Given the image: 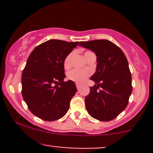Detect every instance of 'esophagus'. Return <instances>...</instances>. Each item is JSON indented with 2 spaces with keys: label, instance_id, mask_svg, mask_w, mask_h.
<instances>
[{
  "label": "esophagus",
  "instance_id": "obj_1",
  "mask_svg": "<svg viewBox=\"0 0 153 153\" xmlns=\"http://www.w3.org/2000/svg\"><path fill=\"white\" fill-rule=\"evenodd\" d=\"M76 87H77V88H78V90H79V89L80 88V87H81V85L79 83H76Z\"/></svg>",
  "mask_w": 153,
  "mask_h": 153
}]
</instances>
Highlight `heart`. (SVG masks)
Returning <instances> with one entry per match:
<instances>
[{
	"label": "heart",
	"mask_w": 153,
	"mask_h": 153,
	"mask_svg": "<svg viewBox=\"0 0 153 153\" xmlns=\"http://www.w3.org/2000/svg\"><path fill=\"white\" fill-rule=\"evenodd\" d=\"M92 54V52H89V51H86V52L84 53V56H85V58H87L88 57L89 54ZM72 56H73V53H70L68 56L65 57L64 60V67L65 68H69L71 67V58ZM89 73L88 72L86 71H84V70H79V69H73L72 71H69L68 73V78L70 80L72 81H74L75 82H78V83H82L86 80V78L88 77Z\"/></svg>",
	"instance_id": "1"
}]
</instances>
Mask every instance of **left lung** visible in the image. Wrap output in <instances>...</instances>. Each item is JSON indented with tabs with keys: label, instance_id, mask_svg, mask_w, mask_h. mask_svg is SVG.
Wrapping results in <instances>:
<instances>
[{
	"label": "left lung",
	"instance_id": "left-lung-1",
	"mask_svg": "<svg viewBox=\"0 0 153 153\" xmlns=\"http://www.w3.org/2000/svg\"><path fill=\"white\" fill-rule=\"evenodd\" d=\"M97 57L96 71L91 80L96 84L85 98L86 109L93 118L113 120L125 109L131 94V75L125 54L111 42L96 39L80 42Z\"/></svg>",
	"mask_w": 153,
	"mask_h": 153
}]
</instances>
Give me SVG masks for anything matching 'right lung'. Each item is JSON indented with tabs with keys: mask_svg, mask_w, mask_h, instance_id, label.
Listing matches in <instances>:
<instances>
[{
	"mask_svg": "<svg viewBox=\"0 0 153 153\" xmlns=\"http://www.w3.org/2000/svg\"><path fill=\"white\" fill-rule=\"evenodd\" d=\"M78 42L50 39L31 52L22 73V96L33 114L52 122L62 118L77 91L75 82H65L64 60Z\"/></svg>",
	"mask_w": 153,
	"mask_h": 153,
	"instance_id": "add662e5",
	"label": "right lung"
}]
</instances>
